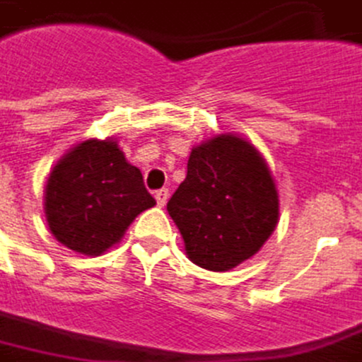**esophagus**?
Here are the masks:
<instances>
[{"label": "esophagus", "mask_w": 362, "mask_h": 362, "mask_svg": "<svg viewBox=\"0 0 362 362\" xmlns=\"http://www.w3.org/2000/svg\"><path fill=\"white\" fill-rule=\"evenodd\" d=\"M155 199H157V205H159V207H165V203H167V199H169V189H159V191H155Z\"/></svg>", "instance_id": "34e87169"}]
</instances>
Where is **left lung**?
<instances>
[{
    "instance_id": "obj_1",
    "label": "left lung",
    "mask_w": 362,
    "mask_h": 362,
    "mask_svg": "<svg viewBox=\"0 0 362 362\" xmlns=\"http://www.w3.org/2000/svg\"><path fill=\"white\" fill-rule=\"evenodd\" d=\"M187 257L209 271L251 259L279 223V191L263 155L235 133L191 149L187 177L167 203Z\"/></svg>"
}]
</instances>
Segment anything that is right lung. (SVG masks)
I'll return each instance as SVG.
<instances>
[{"mask_svg": "<svg viewBox=\"0 0 362 362\" xmlns=\"http://www.w3.org/2000/svg\"><path fill=\"white\" fill-rule=\"evenodd\" d=\"M153 205L141 171L125 159L113 137L74 145L53 165L43 189L51 235L87 257L117 245L135 217Z\"/></svg>", "mask_w": 362, "mask_h": 362, "instance_id": "right-lung-1", "label": "right lung"}]
</instances>
